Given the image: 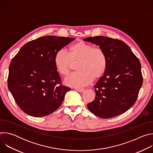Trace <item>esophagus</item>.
<instances>
[{
	"instance_id": "34e87169",
	"label": "esophagus",
	"mask_w": 153,
	"mask_h": 153,
	"mask_svg": "<svg viewBox=\"0 0 153 153\" xmlns=\"http://www.w3.org/2000/svg\"><path fill=\"white\" fill-rule=\"evenodd\" d=\"M76 90L77 91H78V92L82 93V92H83V91H85V89H83V88H76Z\"/></svg>"
}]
</instances>
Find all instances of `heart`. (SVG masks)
Masks as SVG:
<instances>
[{
    "label": "heart",
    "instance_id": "heart-1",
    "mask_svg": "<svg viewBox=\"0 0 153 153\" xmlns=\"http://www.w3.org/2000/svg\"><path fill=\"white\" fill-rule=\"evenodd\" d=\"M56 70L61 75H67L73 63L78 62L77 73L67 76L64 80L67 86L80 88L90 84L93 79L101 78L108 66L105 51L100 47L83 41H78L70 46L68 53L63 50L57 51L54 57Z\"/></svg>",
    "mask_w": 153,
    "mask_h": 153
}]
</instances>
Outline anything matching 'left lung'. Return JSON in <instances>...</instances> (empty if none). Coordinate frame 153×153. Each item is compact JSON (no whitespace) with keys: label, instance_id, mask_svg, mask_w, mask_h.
<instances>
[{"label":"left lung","instance_id":"obj_1","mask_svg":"<svg viewBox=\"0 0 153 153\" xmlns=\"http://www.w3.org/2000/svg\"><path fill=\"white\" fill-rule=\"evenodd\" d=\"M106 53L108 66L94 86L96 97L87 107L103 119L119 116L133 106L143 83L141 65L125 42L106 36L86 37Z\"/></svg>","mask_w":153,"mask_h":153}]
</instances>
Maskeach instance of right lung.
<instances>
[{
    "mask_svg": "<svg viewBox=\"0 0 153 153\" xmlns=\"http://www.w3.org/2000/svg\"><path fill=\"white\" fill-rule=\"evenodd\" d=\"M74 38L47 36L20 48L9 67L8 86L17 105L33 117L48 116L59 108L69 87L62 85L54 65L57 51Z\"/></svg>",
    "mask_w": 153,
    "mask_h": 153,
    "instance_id": "add662e5",
    "label": "right lung"
}]
</instances>
